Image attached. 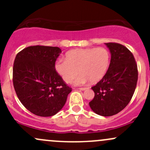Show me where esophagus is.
Instances as JSON below:
<instances>
[{"label":"esophagus","mask_w":150,"mask_h":150,"mask_svg":"<svg viewBox=\"0 0 150 150\" xmlns=\"http://www.w3.org/2000/svg\"><path fill=\"white\" fill-rule=\"evenodd\" d=\"M80 90H81V91H84V90H86V89H87V88L86 87H82V88H80Z\"/></svg>","instance_id":"34e87169"}]
</instances>
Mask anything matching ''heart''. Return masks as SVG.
Wrapping results in <instances>:
<instances>
[{"label": "heart", "instance_id": "heart-1", "mask_svg": "<svg viewBox=\"0 0 150 150\" xmlns=\"http://www.w3.org/2000/svg\"><path fill=\"white\" fill-rule=\"evenodd\" d=\"M110 62V54L103 47L75 49L66 54V59L57 62L55 69L64 82L70 83L80 72L73 83L77 86L100 81L105 75Z\"/></svg>", "mask_w": 150, "mask_h": 150}]
</instances>
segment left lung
I'll return each instance as SVG.
<instances>
[{
    "label": "left lung",
    "instance_id": "8db88e82",
    "mask_svg": "<svg viewBox=\"0 0 150 150\" xmlns=\"http://www.w3.org/2000/svg\"><path fill=\"white\" fill-rule=\"evenodd\" d=\"M111 53L108 70L91 88L95 96L89 102L91 110L108 117L122 111L131 101L138 81V69L132 53L123 45L107 43Z\"/></svg>",
    "mask_w": 150,
    "mask_h": 150
}]
</instances>
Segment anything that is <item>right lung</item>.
Here are the masks:
<instances>
[{
	"label": "right lung",
	"instance_id": "right-lung-1",
	"mask_svg": "<svg viewBox=\"0 0 150 150\" xmlns=\"http://www.w3.org/2000/svg\"><path fill=\"white\" fill-rule=\"evenodd\" d=\"M61 53L59 47L33 46L19 51L14 59L13 84L17 97L38 116L57 114L72 91L55 69Z\"/></svg>",
	"mask_w": 150,
	"mask_h": 150
}]
</instances>
